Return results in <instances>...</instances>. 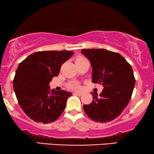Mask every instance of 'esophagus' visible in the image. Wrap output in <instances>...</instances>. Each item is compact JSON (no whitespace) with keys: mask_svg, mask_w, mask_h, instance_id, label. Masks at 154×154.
I'll return each instance as SVG.
<instances>
[{"mask_svg":"<svg viewBox=\"0 0 154 154\" xmlns=\"http://www.w3.org/2000/svg\"><path fill=\"white\" fill-rule=\"evenodd\" d=\"M74 95H77V96H81V95H82V92H74Z\"/></svg>","mask_w":154,"mask_h":154,"instance_id":"1","label":"esophagus"}]
</instances>
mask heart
<instances>
[{
  "instance_id": "heart-1",
  "label": "heart",
  "mask_w": 154,
  "mask_h": 154,
  "mask_svg": "<svg viewBox=\"0 0 154 154\" xmlns=\"http://www.w3.org/2000/svg\"><path fill=\"white\" fill-rule=\"evenodd\" d=\"M85 58H83V57H79L76 59V62H80V61H82V60H85ZM68 87L70 89H72V90H79L80 89V86H79V85L78 84L77 82H70L69 85H68Z\"/></svg>"
}]
</instances>
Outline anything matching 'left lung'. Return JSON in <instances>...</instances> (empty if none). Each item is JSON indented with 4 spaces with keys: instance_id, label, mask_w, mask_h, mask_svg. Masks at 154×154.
<instances>
[{
    "instance_id": "8db88e82",
    "label": "left lung",
    "mask_w": 154,
    "mask_h": 154,
    "mask_svg": "<svg viewBox=\"0 0 154 154\" xmlns=\"http://www.w3.org/2000/svg\"><path fill=\"white\" fill-rule=\"evenodd\" d=\"M92 67V81L104 87L99 95L83 108L89 118L106 123L121 114L130 101L136 80L131 64L118 53L106 49H82Z\"/></svg>"
}]
</instances>
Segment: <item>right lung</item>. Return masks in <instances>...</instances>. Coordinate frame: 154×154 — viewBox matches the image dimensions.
Listing matches in <instances>:
<instances>
[{
    "instance_id": "right-lung-1",
    "label": "right lung",
    "mask_w": 154,
    "mask_h": 154,
    "mask_svg": "<svg viewBox=\"0 0 154 154\" xmlns=\"http://www.w3.org/2000/svg\"><path fill=\"white\" fill-rule=\"evenodd\" d=\"M73 51H38L21 62L14 79V90L26 114L37 123H51L62 115L71 92L51 90L49 82L59 75L62 64Z\"/></svg>"
}]
</instances>
